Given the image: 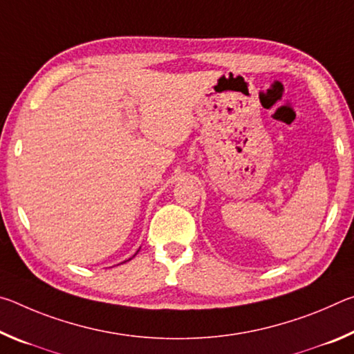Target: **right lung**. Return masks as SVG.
<instances>
[{
  "mask_svg": "<svg viewBox=\"0 0 354 354\" xmlns=\"http://www.w3.org/2000/svg\"><path fill=\"white\" fill-rule=\"evenodd\" d=\"M137 251H139V250H137ZM136 254H137V253H136ZM136 254H134V256H136ZM134 256H133V257H134ZM129 259H131V257H129ZM129 259H128V261H129Z\"/></svg>",
  "mask_w": 354,
  "mask_h": 354,
  "instance_id": "obj_1",
  "label": "right lung"
}]
</instances>
